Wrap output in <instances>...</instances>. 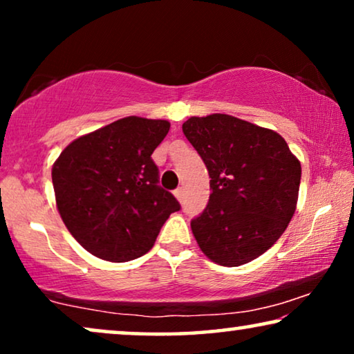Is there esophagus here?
<instances>
[{
  "mask_svg": "<svg viewBox=\"0 0 354 354\" xmlns=\"http://www.w3.org/2000/svg\"><path fill=\"white\" fill-rule=\"evenodd\" d=\"M174 195H176V198L178 201H182L183 200V188L180 187V188H177L176 192H174Z\"/></svg>",
  "mask_w": 354,
  "mask_h": 354,
  "instance_id": "esophagus-1",
  "label": "esophagus"
}]
</instances>
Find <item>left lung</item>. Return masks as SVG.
<instances>
[{"label":"left lung","instance_id":"obj_1","mask_svg":"<svg viewBox=\"0 0 354 354\" xmlns=\"http://www.w3.org/2000/svg\"><path fill=\"white\" fill-rule=\"evenodd\" d=\"M183 133L209 172L192 232L212 263L235 268L266 253L297 209L301 164L274 130L229 114L190 118Z\"/></svg>","mask_w":354,"mask_h":354}]
</instances>
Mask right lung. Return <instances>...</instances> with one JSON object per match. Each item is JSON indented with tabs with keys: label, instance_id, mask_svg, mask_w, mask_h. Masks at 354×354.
Returning <instances> with one entry per match:
<instances>
[{
	"label": "right lung",
	"instance_id": "right-lung-1",
	"mask_svg": "<svg viewBox=\"0 0 354 354\" xmlns=\"http://www.w3.org/2000/svg\"><path fill=\"white\" fill-rule=\"evenodd\" d=\"M169 129L167 120L130 115L74 140L53 164L61 219L96 258H140L180 209L176 196L158 185L151 159Z\"/></svg>",
	"mask_w": 354,
	"mask_h": 354
}]
</instances>
